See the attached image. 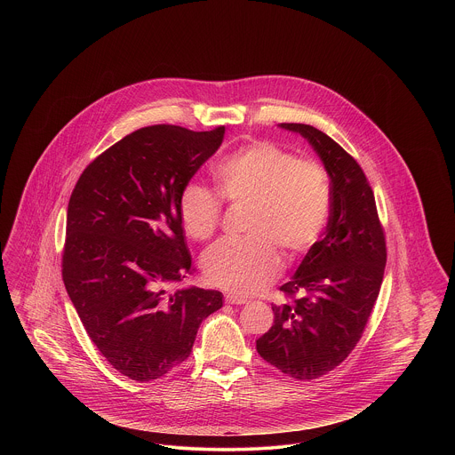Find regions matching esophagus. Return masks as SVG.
I'll return each mask as SVG.
<instances>
[{
	"instance_id": "obj_1",
	"label": "esophagus",
	"mask_w": 455,
	"mask_h": 455,
	"mask_svg": "<svg viewBox=\"0 0 455 455\" xmlns=\"http://www.w3.org/2000/svg\"><path fill=\"white\" fill-rule=\"evenodd\" d=\"M224 301H226L228 305H243V303H247L245 298L236 296V294H233V292H228V294L224 296Z\"/></svg>"
}]
</instances>
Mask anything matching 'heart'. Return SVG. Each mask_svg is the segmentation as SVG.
<instances>
[{
    "mask_svg": "<svg viewBox=\"0 0 455 455\" xmlns=\"http://www.w3.org/2000/svg\"><path fill=\"white\" fill-rule=\"evenodd\" d=\"M213 175L229 203L252 204L245 240H220L203 256L206 280L235 294H254L282 271V254L301 258L321 240L331 215L324 166L296 157L273 141H251L222 157ZM179 219L188 236L203 242L219 228L222 201L199 184L179 196Z\"/></svg>",
    "mask_w": 455,
    "mask_h": 455,
    "instance_id": "b5f03b06",
    "label": "heart"
}]
</instances>
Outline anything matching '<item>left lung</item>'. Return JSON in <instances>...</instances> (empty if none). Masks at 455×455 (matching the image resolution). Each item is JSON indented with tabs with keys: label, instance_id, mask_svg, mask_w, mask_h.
<instances>
[{
	"label": "left lung",
	"instance_id": "left-lung-1",
	"mask_svg": "<svg viewBox=\"0 0 455 455\" xmlns=\"http://www.w3.org/2000/svg\"><path fill=\"white\" fill-rule=\"evenodd\" d=\"M331 179L325 235L271 305L273 325L256 341L260 357L296 380H315L339 366L361 339L384 280L386 233L373 189L359 163L323 131L296 123Z\"/></svg>",
	"mask_w": 455,
	"mask_h": 455
}]
</instances>
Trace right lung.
Listing matches in <instances>:
<instances>
[{"label": "right lung", "instance_id": "1", "mask_svg": "<svg viewBox=\"0 0 455 455\" xmlns=\"http://www.w3.org/2000/svg\"><path fill=\"white\" fill-rule=\"evenodd\" d=\"M224 126L134 131L82 172L68 203L63 282L101 355L124 377H164L193 352L219 291L168 285L193 273L179 196L215 154Z\"/></svg>", "mask_w": 455, "mask_h": 455}]
</instances>
